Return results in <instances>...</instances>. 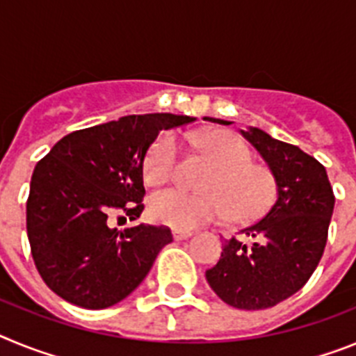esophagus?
<instances>
[{
    "label": "esophagus",
    "instance_id": "obj_1",
    "mask_svg": "<svg viewBox=\"0 0 356 356\" xmlns=\"http://www.w3.org/2000/svg\"><path fill=\"white\" fill-rule=\"evenodd\" d=\"M193 235V232H185V229H172V238L175 241H185Z\"/></svg>",
    "mask_w": 356,
    "mask_h": 356
}]
</instances>
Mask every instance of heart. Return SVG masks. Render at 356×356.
<instances>
[{"label":"heart","mask_w":356,"mask_h":356,"mask_svg":"<svg viewBox=\"0 0 356 356\" xmlns=\"http://www.w3.org/2000/svg\"><path fill=\"white\" fill-rule=\"evenodd\" d=\"M196 144L216 165L207 178L205 194L165 188L149 200V216L159 225L194 229L229 216L237 222H251L266 216L276 201V178L253 163L251 149L232 131L210 130L196 137ZM180 144L172 134L160 135L144 163L149 185L168 184L175 175Z\"/></svg>","instance_id":"obj_1"}]
</instances>
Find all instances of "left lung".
<instances>
[{
    "instance_id": "left-lung-1",
    "label": "left lung",
    "mask_w": 356,
    "mask_h": 356,
    "mask_svg": "<svg viewBox=\"0 0 356 356\" xmlns=\"http://www.w3.org/2000/svg\"><path fill=\"white\" fill-rule=\"evenodd\" d=\"M219 124L222 119L205 118ZM276 178V201L259 222L242 229L251 242L232 237L207 282L225 303L242 310L275 307L300 291L316 271L335 205L325 165L298 146L259 128L242 130Z\"/></svg>"
}]
</instances>
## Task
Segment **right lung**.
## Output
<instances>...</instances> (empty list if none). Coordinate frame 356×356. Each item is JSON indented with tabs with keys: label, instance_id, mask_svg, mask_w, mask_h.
Instances as JSON below:
<instances>
[{
	"label": "right lung",
	"instance_id": "add662e5",
	"mask_svg": "<svg viewBox=\"0 0 356 356\" xmlns=\"http://www.w3.org/2000/svg\"><path fill=\"white\" fill-rule=\"evenodd\" d=\"M175 114L127 115L65 135L37 162L26 201L31 257L44 284L81 308L112 307L146 278L172 241L168 226L110 228V213L144 210V163L162 130L193 122Z\"/></svg>",
	"mask_w": 356,
	"mask_h": 356
}]
</instances>
